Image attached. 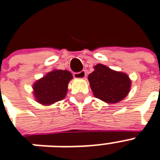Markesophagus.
I'll return each mask as SVG.
<instances>
[{
  "mask_svg": "<svg viewBox=\"0 0 160 160\" xmlns=\"http://www.w3.org/2000/svg\"><path fill=\"white\" fill-rule=\"evenodd\" d=\"M73 76L74 78H84L87 76L86 71H85V70H82V71L79 72H74Z\"/></svg>",
  "mask_w": 160,
  "mask_h": 160,
  "instance_id": "34e87169",
  "label": "esophagus"
}]
</instances>
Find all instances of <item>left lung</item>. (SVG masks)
I'll list each match as a JSON object with an SVG mask.
<instances>
[{
	"mask_svg": "<svg viewBox=\"0 0 160 160\" xmlns=\"http://www.w3.org/2000/svg\"><path fill=\"white\" fill-rule=\"evenodd\" d=\"M89 74L88 81L95 97L108 103L122 100L130 90L131 81L127 74L113 71L102 64H98Z\"/></svg>",
	"mask_w": 160,
	"mask_h": 160,
	"instance_id": "left-lung-1",
	"label": "left lung"
}]
</instances>
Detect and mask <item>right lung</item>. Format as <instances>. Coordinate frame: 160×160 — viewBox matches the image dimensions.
I'll return each mask as SVG.
<instances>
[{
    "label": "right lung",
    "instance_id": "1",
    "mask_svg": "<svg viewBox=\"0 0 160 160\" xmlns=\"http://www.w3.org/2000/svg\"><path fill=\"white\" fill-rule=\"evenodd\" d=\"M72 75L67 70H54L33 85L37 101L43 105H50L62 100L67 94L68 85Z\"/></svg>",
    "mask_w": 160,
    "mask_h": 160
}]
</instances>
